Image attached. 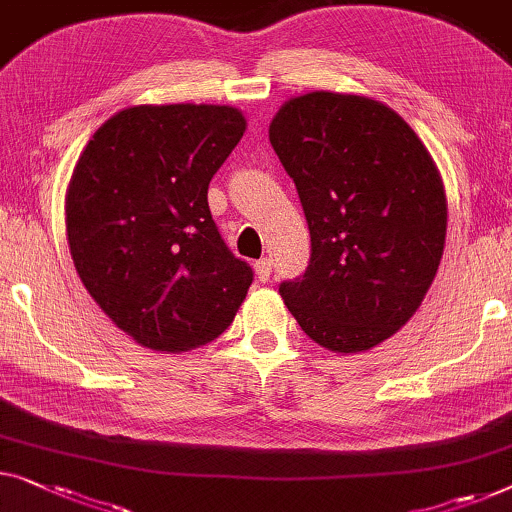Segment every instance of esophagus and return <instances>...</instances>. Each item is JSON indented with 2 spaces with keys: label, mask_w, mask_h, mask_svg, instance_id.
<instances>
[{
  "label": "esophagus",
  "mask_w": 512,
  "mask_h": 512,
  "mask_svg": "<svg viewBox=\"0 0 512 512\" xmlns=\"http://www.w3.org/2000/svg\"><path fill=\"white\" fill-rule=\"evenodd\" d=\"M254 270H256L258 281H268L272 274V261L270 258H261V261L254 263Z\"/></svg>",
  "instance_id": "1"
}]
</instances>
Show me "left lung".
Wrapping results in <instances>:
<instances>
[{"mask_svg":"<svg viewBox=\"0 0 512 512\" xmlns=\"http://www.w3.org/2000/svg\"><path fill=\"white\" fill-rule=\"evenodd\" d=\"M270 143L305 210L311 256L279 293L335 353L367 351L416 314L446 244V191L427 147L395 110L355 94L286 101Z\"/></svg>","mask_w":512,"mask_h":512,"instance_id":"obj_1","label":"left lung"}]
</instances>
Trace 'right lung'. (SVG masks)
I'll return each mask as SVG.
<instances>
[{
    "mask_svg": "<svg viewBox=\"0 0 512 512\" xmlns=\"http://www.w3.org/2000/svg\"><path fill=\"white\" fill-rule=\"evenodd\" d=\"M244 129L231 106H133L96 129L73 168V265L96 305L140 346L180 353L212 342L254 281L207 205L212 175Z\"/></svg>",
    "mask_w": 512,
    "mask_h": 512,
    "instance_id": "add662e5",
    "label": "right lung"
}]
</instances>
